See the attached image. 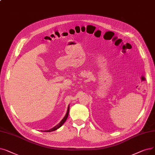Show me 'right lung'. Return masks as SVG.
Listing matches in <instances>:
<instances>
[{
  "instance_id": "right-lung-1",
  "label": "right lung",
  "mask_w": 155,
  "mask_h": 155,
  "mask_svg": "<svg viewBox=\"0 0 155 155\" xmlns=\"http://www.w3.org/2000/svg\"><path fill=\"white\" fill-rule=\"evenodd\" d=\"M69 110H70V104L68 105V110H67V111H66V115L64 116V117L62 119V120L61 121V122H59V124H58L57 125H56L55 127H54L53 128H52V129H49V130H44V132H52V131H54L56 130H57L58 129H59V128L61 127L63 124L66 122V120L67 119V118H68V115H69Z\"/></svg>"
}]
</instances>
